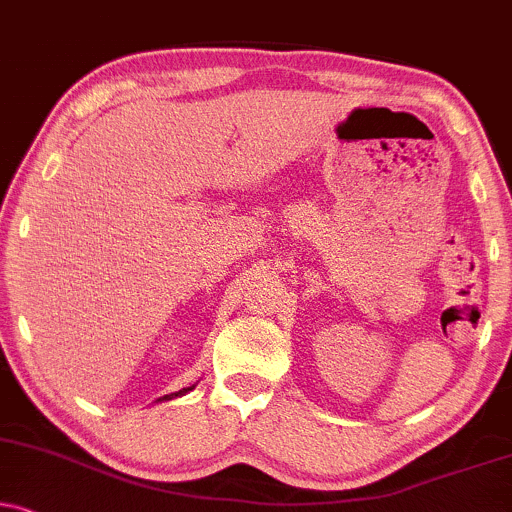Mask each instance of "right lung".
Listing matches in <instances>:
<instances>
[{
  "instance_id": "add662e5",
  "label": "right lung",
  "mask_w": 512,
  "mask_h": 512,
  "mask_svg": "<svg viewBox=\"0 0 512 512\" xmlns=\"http://www.w3.org/2000/svg\"><path fill=\"white\" fill-rule=\"evenodd\" d=\"M187 391H192V387H185V389L175 391V394H170V396H163V399H173V396H182V394H187ZM159 401H161V399H159Z\"/></svg>"
}]
</instances>
